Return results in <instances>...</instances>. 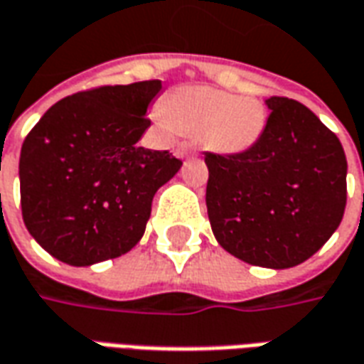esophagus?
Returning <instances> with one entry per match:
<instances>
[{
    "instance_id": "obj_1",
    "label": "esophagus",
    "mask_w": 364,
    "mask_h": 364,
    "mask_svg": "<svg viewBox=\"0 0 364 364\" xmlns=\"http://www.w3.org/2000/svg\"><path fill=\"white\" fill-rule=\"evenodd\" d=\"M193 154V147L189 146V144H181V146L177 147V156L179 157H187Z\"/></svg>"
}]
</instances>
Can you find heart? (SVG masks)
Segmentation results:
<instances>
[{
  "mask_svg": "<svg viewBox=\"0 0 364 364\" xmlns=\"http://www.w3.org/2000/svg\"><path fill=\"white\" fill-rule=\"evenodd\" d=\"M167 122L179 132L200 134L208 147L236 154L260 138L266 112L260 100L250 96L236 98L225 90L195 86L171 94L164 102Z\"/></svg>",
  "mask_w": 364,
  "mask_h": 364,
  "instance_id": "heart-1",
  "label": "heart"
}]
</instances>
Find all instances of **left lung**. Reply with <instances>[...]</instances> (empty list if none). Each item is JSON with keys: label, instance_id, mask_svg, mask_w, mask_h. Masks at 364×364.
<instances>
[{"label": "left lung", "instance_id": "left-lung-1", "mask_svg": "<svg viewBox=\"0 0 364 364\" xmlns=\"http://www.w3.org/2000/svg\"><path fill=\"white\" fill-rule=\"evenodd\" d=\"M266 106L270 116L248 149L205 151L207 213L226 252L282 270L311 258L341 225L347 159L301 102L270 96Z\"/></svg>", "mask_w": 364, "mask_h": 364}]
</instances>
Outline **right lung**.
<instances>
[{
    "label": "right lung",
    "mask_w": 364,
    "mask_h": 364,
    "mask_svg": "<svg viewBox=\"0 0 364 364\" xmlns=\"http://www.w3.org/2000/svg\"><path fill=\"white\" fill-rule=\"evenodd\" d=\"M161 80L106 85L63 98L21 146V215L57 260L90 266L129 252L144 236L156 191L183 165L138 147Z\"/></svg>",
    "instance_id": "right-lung-1"
}]
</instances>
